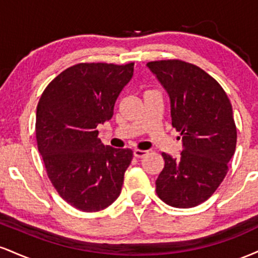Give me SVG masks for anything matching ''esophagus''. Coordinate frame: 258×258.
Returning <instances> with one entry per match:
<instances>
[{"instance_id":"34e87169","label":"esophagus","mask_w":258,"mask_h":258,"mask_svg":"<svg viewBox=\"0 0 258 258\" xmlns=\"http://www.w3.org/2000/svg\"><path fill=\"white\" fill-rule=\"evenodd\" d=\"M133 155H135V158L142 159V158H144V156H146V155H148V152H147V150L136 149L135 152H133Z\"/></svg>"}]
</instances>
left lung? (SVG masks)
<instances>
[{"mask_svg":"<svg viewBox=\"0 0 258 258\" xmlns=\"http://www.w3.org/2000/svg\"><path fill=\"white\" fill-rule=\"evenodd\" d=\"M170 97L172 126L182 136L178 159L162 153L156 193L167 205L188 209L204 203L226 177L236 147L229 98L197 65L177 60L147 64Z\"/></svg>","mask_w":258,"mask_h":258,"instance_id":"obj_1","label":"left lung"}]
</instances>
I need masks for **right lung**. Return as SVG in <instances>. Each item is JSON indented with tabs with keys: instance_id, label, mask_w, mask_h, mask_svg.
<instances>
[{
	"instance_id": "obj_1",
	"label": "right lung",
	"mask_w": 258,
	"mask_h": 258,
	"mask_svg": "<svg viewBox=\"0 0 258 258\" xmlns=\"http://www.w3.org/2000/svg\"><path fill=\"white\" fill-rule=\"evenodd\" d=\"M135 64L80 63L60 73L36 109V141L48 178L68 204L84 212L111 205L121 193L131 149L104 146L99 123L110 120Z\"/></svg>"
}]
</instances>
